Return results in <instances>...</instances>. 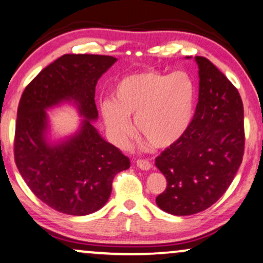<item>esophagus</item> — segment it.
<instances>
[{
    "label": "esophagus",
    "mask_w": 263,
    "mask_h": 263,
    "mask_svg": "<svg viewBox=\"0 0 263 263\" xmlns=\"http://www.w3.org/2000/svg\"><path fill=\"white\" fill-rule=\"evenodd\" d=\"M137 166L140 167L142 170H149L152 167V164L149 160H145V159H138L137 160Z\"/></svg>",
    "instance_id": "obj_1"
}]
</instances>
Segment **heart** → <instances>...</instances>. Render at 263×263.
<instances>
[{
    "instance_id": "heart-1",
    "label": "heart",
    "mask_w": 263,
    "mask_h": 263,
    "mask_svg": "<svg viewBox=\"0 0 263 263\" xmlns=\"http://www.w3.org/2000/svg\"><path fill=\"white\" fill-rule=\"evenodd\" d=\"M195 103V85L187 74L145 71L121 78L114 89V100H104L100 107L118 144H125L134 135L128 116H135L141 137L153 148L164 149L187 132Z\"/></svg>"
}]
</instances>
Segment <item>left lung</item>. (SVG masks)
<instances>
[{
	"mask_svg": "<svg viewBox=\"0 0 263 263\" xmlns=\"http://www.w3.org/2000/svg\"><path fill=\"white\" fill-rule=\"evenodd\" d=\"M195 61L200 89L194 119L181 140L156 158L167 182L156 202L174 216L196 214L216 203L238 172L245 145L238 89L210 60L196 56Z\"/></svg>",
	"mask_w": 263,
	"mask_h": 263,
	"instance_id": "8db88e82",
	"label": "left lung"
}]
</instances>
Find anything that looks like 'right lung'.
<instances>
[{
	"mask_svg": "<svg viewBox=\"0 0 263 263\" xmlns=\"http://www.w3.org/2000/svg\"><path fill=\"white\" fill-rule=\"evenodd\" d=\"M116 60L67 53L44 68L22 94L15 164L33 194L61 213L87 216L99 211L109 200L116 174L129 167L128 158L93 125L96 85ZM63 102L73 103L84 120L74 134L51 141L46 110Z\"/></svg>",
	"mask_w": 263,
	"mask_h": 263,
	"instance_id": "right-lung-1",
	"label": "right lung"
}]
</instances>
